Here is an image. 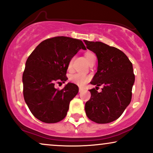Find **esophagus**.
Instances as JSON below:
<instances>
[{"mask_svg": "<svg viewBox=\"0 0 153 153\" xmlns=\"http://www.w3.org/2000/svg\"><path fill=\"white\" fill-rule=\"evenodd\" d=\"M84 91V88H82V87H79V93H81V92H82V91Z\"/></svg>", "mask_w": 153, "mask_h": 153, "instance_id": "obj_1", "label": "esophagus"}]
</instances>
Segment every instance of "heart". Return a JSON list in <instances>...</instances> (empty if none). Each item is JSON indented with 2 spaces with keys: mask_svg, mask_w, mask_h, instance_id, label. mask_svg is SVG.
<instances>
[{
  "mask_svg": "<svg viewBox=\"0 0 153 153\" xmlns=\"http://www.w3.org/2000/svg\"><path fill=\"white\" fill-rule=\"evenodd\" d=\"M84 56H85V58L87 60V62H89V61L91 60V59H92L94 57H96V55L94 53L92 52H90V51H88V52H86V53L84 54ZM70 65V64H69ZM70 81H72V83H74V84L78 85V86H84L85 84H86L87 82L89 81V79H90V76H86V75H84L82 74H74V75H72V76H70Z\"/></svg>",
  "mask_w": 153,
  "mask_h": 153,
  "instance_id": "heart-1",
  "label": "heart"
}]
</instances>
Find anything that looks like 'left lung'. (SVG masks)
<instances>
[{"mask_svg": "<svg viewBox=\"0 0 153 153\" xmlns=\"http://www.w3.org/2000/svg\"><path fill=\"white\" fill-rule=\"evenodd\" d=\"M86 48L98 58V68L91 84L103 85L101 92L89 91L90 100L85 105L89 120L98 124H108L117 120L131 100L135 81L132 63L118 48L99 41L84 40Z\"/></svg>", "mask_w": 153, "mask_h": 153, "instance_id": "1", "label": "left lung"}]
</instances>
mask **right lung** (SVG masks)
Listing matches in <instances>:
<instances>
[{"instance_id": "right-lung-1", "label": "right lung", "mask_w": 153, "mask_h": 153, "mask_svg": "<svg viewBox=\"0 0 153 153\" xmlns=\"http://www.w3.org/2000/svg\"><path fill=\"white\" fill-rule=\"evenodd\" d=\"M80 49L86 50L81 40L57 36L42 41L29 55L22 76L23 94L31 112L39 120L51 124L66 117L79 88L69 82L57 90L55 82L67 80L65 75L69 62Z\"/></svg>"}]
</instances>
